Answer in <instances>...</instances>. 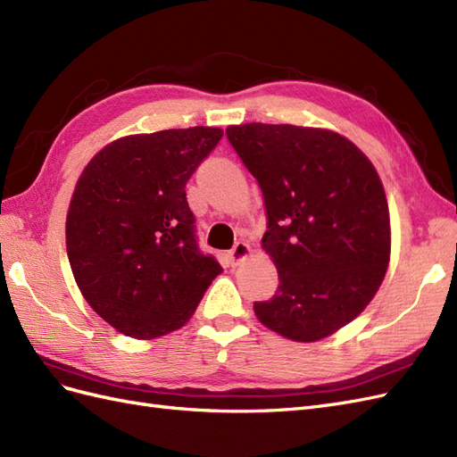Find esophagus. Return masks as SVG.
Returning <instances> with one entry per match:
<instances>
[{"label":"esophagus","instance_id":"esophagus-1","mask_svg":"<svg viewBox=\"0 0 457 457\" xmlns=\"http://www.w3.org/2000/svg\"><path fill=\"white\" fill-rule=\"evenodd\" d=\"M252 253V247L250 245H247L245 242H237V244H234V247H232V250L228 252V262H230V265L232 267H237L238 265V262L240 261H244L247 255H250Z\"/></svg>","mask_w":457,"mask_h":457}]
</instances>
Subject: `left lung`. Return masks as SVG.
Wrapping results in <instances>:
<instances>
[{"instance_id": "8db88e82", "label": "left lung", "mask_w": 457, "mask_h": 457, "mask_svg": "<svg viewBox=\"0 0 457 457\" xmlns=\"http://www.w3.org/2000/svg\"><path fill=\"white\" fill-rule=\"evenodd\" d=\"M227 137L261 187L262 247L278 289L253 303L261 324L294 341L347 326L379 289L391 255L389 205L371 162L339 133L245 123Z\"/></svg>"}]
</instances>
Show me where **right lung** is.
Wrapping results in <instances>:
<instances>
[{"mask_svg": "<svg viewBox=\"0 0 457 457\" xmlns=\"http://www.w3.org/2000/svg\"><path fill=\"white\" fill-rule=\"evenodd\" d=\"M220 137L219 128L123 137L78 179L68 261L89 307L123 336L154 339L185 326L223 270L200 252L185 190Z\"/></svg>", "mask_w": 457, "mask_h": 457, "instance_id": "1", "label": "right lung"}]
</instances>
